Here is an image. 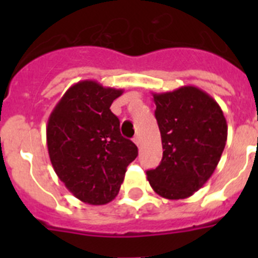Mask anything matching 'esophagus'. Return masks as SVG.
Wrapping results in <instances>:
<instances>
[{"instance_id": "1", "label": "esophagus", "mask_w": 258, "mask_h": 258, "mask_svg": "<svg viewBox=\"0 0 258 258\" xmlns=\"http://www.w3.org/2000/svg\"><path fill=\"white\" fill-rule=\"evenodd\" d=\"M133 141H134V143H136V145L138 146V147H141V143H142V140H141V137H140V136H136V137H134Z\"/></svg>"}]
</instances>
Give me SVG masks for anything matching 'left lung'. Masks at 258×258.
Instances as JSON below:
<instances>
[{
  "mask_svg": "<svg viewBox=\"0 0 258 258\" xmlns=\"http://www.w3.org/2000/svg\"><path fill=\"white\" fill-rule=\"evenodd\" d=\"M152 97L164 151L160 165L147 170V179L157 195L186 199L217 168L227 140L226 118L220 104L197 86Z\"/></svg>",
  "mask_w": 258,
  "mask_h": 258,
  "instance_id": "8db88e82",
  "label": "left lung"
}]
</instances>
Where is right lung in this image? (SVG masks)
<instances>
[{"label":"right lung","instance_id":"obj_1","mask_svg":"<svg viewBox=\"0 0 258 258\" xmlns=\"http://www.w3.org/2000/svg\"><path fill=\"white\" fill-rule=\"evenodd\" d=\"M124 93L84 80L68 89L47 120L50 161L74 197L90 206L112 202L138 149L120 133L111 104Z\"/></svg>","mask_w":258,"mask_h":258}]
</instances>
